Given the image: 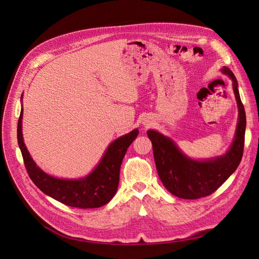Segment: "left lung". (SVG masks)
I'll return each mask as SVG.
<instances>
[{
  "label": "left lung",
  "mask_w": 259,
  "mask_h": 259,
  "mask_svg": "<svg viewBox=\"0 0 259 259\" xmlns=\"http://www.w3.org/2000/svg\"><path fill=\"white\" fill-rule=\"evenodd\" d=\"M221 70L233 80V89L239 107L236 136L225 156L196 161L184 156L169 137L155 130L146 132L153 143L155 163L161 181L172 195L180 199L196 200L211 195L236 171L242 160L246 129L245 108L233 71L226 66Z\"/></svg>",
  "instance_id": "1"
}]
</instances>
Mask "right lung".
<instances>
[{"instance_id":"add662e5","label":"right lung","mask_w":259,"mask_h":259,"mask_svg":"<svg viewBox=\"0 0 259 259\" xmlns=\"http://www.w3.org/2000/svg\"><path fill=\"white\" fill-rule=\"evenodd\" d=\"M22 113L23 108L17 124V140L25 169L36 187L54 200L81 209L98 208L113 199L119 186L122 161L127 149L138 135L137 129L110 143L100 163L87 177L77 180L59 179L43 172L29 156L22 137Z\"/></svg>"}]
</instances>
